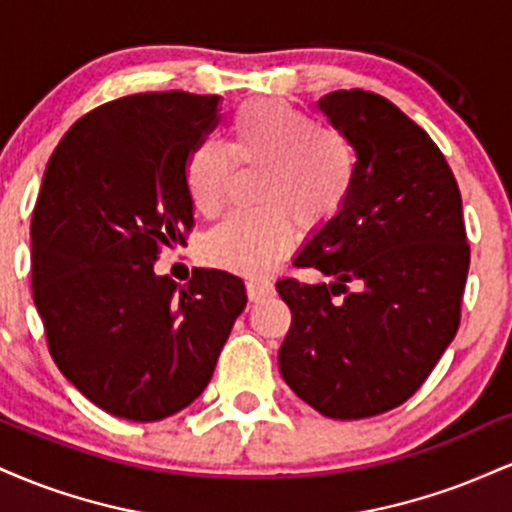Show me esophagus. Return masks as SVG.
<instances>
[{
  "instance_id": "34e87169",
  "label": "esophagus",
  "mask_w": 512,
  "mask_h": 512,
  "mask_svg": "<svg viewBox=\"0 0 512 512\" xmlns=\"http://www.w3.org/2000/svg\"><path fill=\"white\" fill-rule=\"evenodd\" d=\"M274 293V284L267 279H248V298L250 303L262 301V298L272 296Z\"/></svg>"
}]
</instances>
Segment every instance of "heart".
<instances>
[{"instance_id":"heart-1","label":"heart","mask_w":512,"mask_h":512,"mask_svg":"<svg viewBox=\"0 0 512 512\" xmlns=\"http://www.w3.org/2000/svg\"><path fill=\"white\" fill-rule=\"evenodd\" d=\"M236 161L264 168L262 209L233 214L202 243L211 264L243 274H267L289 255L296 223L305 233L337 219L354 192L358 156L351 139L322 127L284 101H250L231 125V144L202 139L185 161V187L199 214L226 207Z\"/></svg>"}]
</instances>
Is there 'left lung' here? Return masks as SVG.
<instances>
[{"instance_id":"left-lung-1","label":"left lung","mask_w":512,"mask_h":512,"mask_svg":"<svg viewBox=\"0 0 512 512\" xmlns=\"http://www.w3.org/2000/svg\"><path fill=\"white\" fill-rule=\"evenodd\" d=\"M317 108L351 139L358 175L296 257L330 284L276 281L291 308L279 370L322 416L368 419L407 402L455 339L469 269L462 197L433 139L387 98L351 88Z\"/></svg>"}]
</instances>
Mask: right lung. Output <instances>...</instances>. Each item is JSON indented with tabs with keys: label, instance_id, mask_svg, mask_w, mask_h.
<instances>
[{
	"label": "right lung",
	"instance_id": "1",
	"mask_svg": "<svg viewBox=\"0 0 512 512\" xmlns=\"http://www.w3.org/2000/svg\"><path fill=\"white\" fill-rule=\"evenodd\" d=\"M219 96L134 93L76 120L43 175L31 221L33 301L64 378L108 414L161 421L202 395L248 296L238 276H158L182 243L190 151Z\"/></svg>",
	"mask_w": 512,
	"mask_h": 512
}]
</instances>
